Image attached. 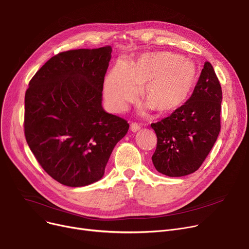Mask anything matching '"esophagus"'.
<instances>
[{
	"mask_svg": "<svg viewBox=\"0 0 249 249\" xmlns=\"http://www.w3.org/2000/svg\"><path fill=\"white\" fill-rule=\"evenodd\" d=\"M140 128H141V126L138 123H136V122H132L131 125H130V129H131V131H133V132L138 131Z\"/></svg>",
	"mask_w": 249,
	"mask_h": 249,
	"instance_id": "34e87169",
	"label": "esophagus"
}]
</instances>
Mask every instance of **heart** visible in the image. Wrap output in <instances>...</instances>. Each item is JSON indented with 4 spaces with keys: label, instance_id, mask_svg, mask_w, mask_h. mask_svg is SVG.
<instances>
[{
    "label": "heart",
    "instance_id": "1",
    "mask_svg": "<svg viewBox=\"0 0 249 249\" xmlns=\"http://www.w3.org/2000/svg\"><path fill=\"white\" fill-rule=\"evenodd\" d=\"M199 76L196 63L167 51L142 54L128 68L118 63L104 84V95L114 112L123 111L136 100L139 86L149 106L161 114L173 113L192 96Z\"/></svg>",
    "mask_w": 249,
    "mask_h": 249
}]
</instances>
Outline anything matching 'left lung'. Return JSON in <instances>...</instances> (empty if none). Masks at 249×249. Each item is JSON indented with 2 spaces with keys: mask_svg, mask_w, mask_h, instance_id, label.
<instances>
[{
  "mask_svg": "<svg viewBox=\"0 0 249 249\" xmlns=\"http://www.w3.org/2000/svg\"><path fill=\"white\" fill-rule=\"evenodd\" d=\"M222 89L206 61L192 96L184 106L151 127L158 137L152 155L156 171L182 177L198 171L214 146L221 129Z\"/></svg>",
  "mask_w": 249,
  "mask_h": 249,
  "instance_id": "1",
  "label": "left lung"
}]
</instances>
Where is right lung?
<instances>
[{
    "label": "right lung",
    "mask_w": 249,
    "mask_h": 249,
    "mask_svg": "<svg viewBox=\"0 0 249 249\" xmlns=\"http://www.w3.org/2000/svg\"><path fill=\"white\" fill-rule=\"evenodd\" d=\"M111 46L52 56L25 94L24 133L35 159L60 184L84 187L102 178L129 124L102 107Z\"/></svg>",
    "instance_id": "add662e5"
}]
</instances>
